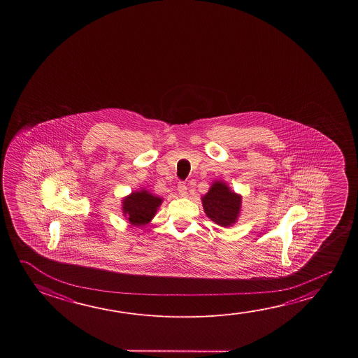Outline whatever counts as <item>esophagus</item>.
<instances>
[{"mask_svg":"<svg viewBox=\"0 0 358 358\" xmlns=\"http://www.w3.org/2000/svg\"><path fill=\"white\" fill-rule=\"evenodd\" d=\"M177 189H178V194H180L181 197H186L187 196V186H186L185 182H178Z\"/></svg>","mask_w":358,"mask_h":358,"instance_id":"esophagus-1","label":"esophagus"}]
</instances>
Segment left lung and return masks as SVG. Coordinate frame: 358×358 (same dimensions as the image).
Here are the masks:
<instances>
[{"mask_svg": "<svg viewBox=\"0 0 358 358\" xmlns=\"http://www.w3.org/2000/svg\"><path fill=\"white\" fill-rule=\"evenodd\" d=\"M202 205L206 215L213 222L229 227L236 222L241 208V197L235 192H231L227 185L223 182H215L202 199Z\"/></svg>", "mask_w": 358, "mask_h": 358, "instance_id": "obj_1", "label": "left lung"}]
</instances>
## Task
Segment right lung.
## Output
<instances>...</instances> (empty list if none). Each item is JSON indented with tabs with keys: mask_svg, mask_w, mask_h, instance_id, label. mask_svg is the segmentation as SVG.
I'll use <instances>...</instances> for the list:
<instances>
[{
	"mask_svg": "<svg viewBox=\"0 0 358 358\" xmlns=\"http://www.w3.org/2000/svg\"><path fill=\"white\" fill-rule=\"evenodd\" d=\"M161 202L162 199L148 194L147 191L132 192L123 199V213L127 216L131 224L142 226L152 220Z\"/></svg>",
	"mask_w": 358,
	"mask_h": 358,
	"instance_id": "right-lung-1",
	"label": "right lung"
}]
</instances>
